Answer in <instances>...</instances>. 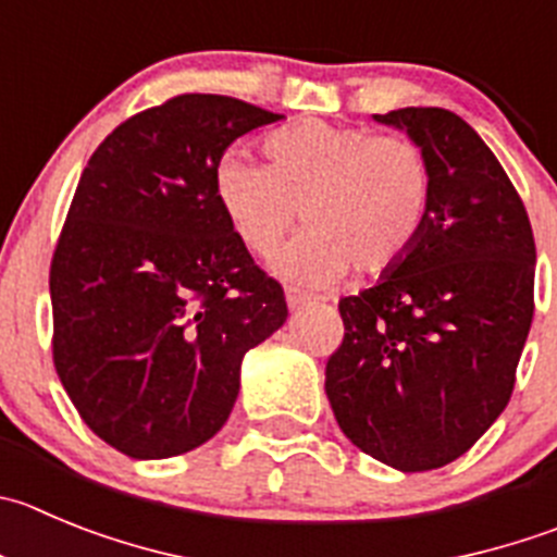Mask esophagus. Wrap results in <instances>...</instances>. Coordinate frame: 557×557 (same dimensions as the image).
Wrapping results in <instances>:
<instances>
[{
    "label": "esophagus",
    "instance_id": "obj_1",
    "mask_svg": "<svg viewBox=\"0 0 557 557\" xmlns=\"http://www.w3.org/2000/svg\"><path fill=\"white\" fill-rule=\"evenodd\" d=\"M285 299H288L290 310H308V308H313V305H315L310 296L299 294V290H288V294H285Z\"/></svg>",
    "mask_w": 557,
    "mask_h": 557
}]
</instances>
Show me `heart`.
<instances>
[{"label": "heart", "mask_w": 557, "mask_h": 557, "mask_svg": "<svg viewBox=\"0 0 557 557\" xmlns=\"http://www.w3.org/2000/svg\"><path fill=\"white\" fill-rule=\"evenodd\" d=\"M272 168L227 150L214 195L238 242L258 258L277 252L302 211L305 236L277 272L324 288L349 272L382 274L420 242L431 211V168L407 137L324 121L296 123L267 139Z\"/></svg>", "instance_id": "heart-1"}]
</instances>
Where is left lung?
Instances as JSON below:
<instances>
[{
    "mask_svg": "<svg viewBox=\"0 0 557 557\" xmlns=\"http://www.w3.org/2000/svg\"><path fill=\"white\" fill-rule=\"evenodd\" d=\"M431 168L412 252L343 296L326 398L362 454L401 472L450 465L500 418L533 321L536 242L522 197L486 143L440 107L373 114Z\"/></svg>",
    "mask_w": 557,
    "mask_h": 557,
    "instance_id": "1",
    "label": "left lung"
}]
</instances>
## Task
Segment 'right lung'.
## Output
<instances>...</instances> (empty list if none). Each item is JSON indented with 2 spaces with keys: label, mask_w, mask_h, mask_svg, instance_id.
<instances>
[{
  "label": "right lung",
  "mask_w": 557,
  "mask_h": 557,
  "mask_svg": "<svg viewBox=\"0 0 557 557\" xmlns=\"http://www.w3.org/2000/svg\"><path fill=\"white\" fill-rule=\"evenodd\" d=\"M277 121L184 92L121 123L82 173L51 258V355L92 434L132 459L208 443L244 355L288 319L214 195L227 145Z\"/></svg>",
  "instance_id": "1"
}]
</instances>
